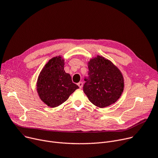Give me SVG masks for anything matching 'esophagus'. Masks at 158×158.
Segmentation results:
<instances>
[{
  "mask_svg": "<svg viewBox=\"0 0 158 158\" xmlns=\"http://www.w3.org/2000/svg\"><path fill=\"white\" fill-rule=\"evenodd\" d=\"M78 85L80 87V89H81L83 87V83L81 81H80L79 83H78Z\"/></svg>",
  "mask_w": 158,
  "mask_h": 158,
  "instance_id": "34e87169",
  "label": "esophagus"
}]
</instances>
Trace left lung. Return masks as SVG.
Instances as JSON below:
<instances>
[{
	"mask_svg": "<svg viewBox=\"0 0 158 158\" xmlns=\"http://www.w3.org/2000/svg\"><path fill=\"white\" fill-rule=\"evenodd\" d=\"M89 77L85 78L83 92L89 100L101 108L114 104L122 94L124 80L120 70L101 56L88 63Z\"/></svg>",
	"mask_w": 158,
	"mask_h": 158,
	"instance_id": "1",
	"label": "left lung"
}]
</instances>
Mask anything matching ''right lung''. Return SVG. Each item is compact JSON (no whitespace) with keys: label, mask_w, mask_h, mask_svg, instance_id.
I'll return each instance as SVG.
<instances>
[{"label":"right lung","mask_w":158,"mask_h":158,"mask_svg":"<svg viewBox=\"0 0 158 158\" xmlns=\"http://www.w3.org/2000/svg\"><path fill=\"white\" fill-rule=\"evenodd\" d=\"M64 59L61 56L54 57L48 60L38 77V94L40 99L51 107L64 102L79 88L64 70Z\"/></svg>","instance_id":"add662e5"}]
</instances>
